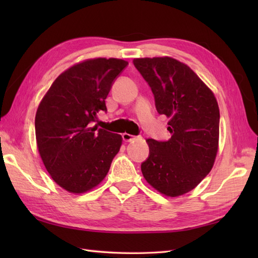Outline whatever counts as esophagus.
Masks as SVG:
<instances>
[{"label":"esophagus","instance_id":"esophagus-1","mask_svg":"<svg viewBox=\"0 0 258 258\" xmlns=\"http://www.w3.org/2000/svg\"><path fill=\"white\" fill-rule=\"evenodd\" d=\"M122 138H123L124 142H132V141H135V140L140 139V136H134V135H131L128 133H123L122 134Z\"/></svg>","mask_w":258,"mask_h":258}]
</instances>
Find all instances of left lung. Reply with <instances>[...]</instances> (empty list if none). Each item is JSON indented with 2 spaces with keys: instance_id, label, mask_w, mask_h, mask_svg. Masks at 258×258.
<instances>
[{
  "instance_id": "left-lung-1",
  "label": "left lung",
  "mask_w": 258,
  "mask_h": 258,
  "mask_svg": "<svg viewBox=\"0 0 258 258\" xmlns=\"http://www.w3.org/2000/svg\"><path fill=\"white\" fill-rule=\"evenodd\" d=\"M151 86L157 112L168 120L171 139H149L142 164L152 187L168 197L188 193L211 172L218 151L220 108L212 90L187 65L173 57L134 58Z\"/></svg>"
}]
</instances>
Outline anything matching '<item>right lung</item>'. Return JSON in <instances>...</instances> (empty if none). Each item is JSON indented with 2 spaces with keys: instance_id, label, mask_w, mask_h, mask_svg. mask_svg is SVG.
Segmentation results:
<instances>
[{
  "instance_id": "add662e5",
  "label": "right lung",
  "mask_w": 258,
  "mask_h": 258,
  "mask_svg": "<svg viewBox=\"0 0 258 258\" xmlns=\"http://www.w3.org/2000/svg\"><path fill=\"white\" fill-rule=\"evenodd\" d=\"M120 58L96 57L74 64L59 74L42 98L35 115L38 153L58 186L86 193L105 178L122 136L92 123L107 111L113 81L127 67Z\"/></svg>"
}]
</instances>
